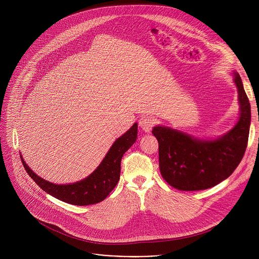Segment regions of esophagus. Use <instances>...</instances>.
Masks as SVG:
<instances>
[{"mask_svg": "<svg viewBox=\"0 0 259 259\" xmlns=\"http://www.w3.org/2000/svg\"><path fill=\"white\" fill-rule=\"evenodd\" d=\"M138 124L144 132H150L155 124V120L152 117H142L140 118Z\"/></svg>", "mask_w": 259, "mask_h": 259, "instance_id": "esophagus-1", "label": "esophagus"}]
</instances>
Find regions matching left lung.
Returning <instances> with one entry per match:
<instances>
[{
  "label": "left lung",
  "instance_id": "1",
  "mask_svg": "<svg viewBox=\"0 0 259 259\" xmlns=\"http://www.w3.org/2000/svg\"><path fill=\"white\" fill-rule=\"evenodd\" d=\"M238 89L240 116L236 125L214 139L192 136L166 126H156L159 165L163 178L179 191L210 189L227 179L245 154L251 123V107L241 77L233 71Z\"/></svg>",
  "mask_w": 259,
  "mask_h": 259
}]
</instances>
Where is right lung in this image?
Returning a JSON list of instances; mask_svg holds the SVG:
<instances>
[{
	"mask_svg": "<svg viewBox=\"0 0 259 259\" xmlns=\"http://www.w3.org/2000/svg\"><path fill=\"white\" fill-rule=\"evenodd\" d=\"M137 138V123L120 136L110 146L99 166L86 178L67 184H56L36 175L21 158L27 174L47 194L52 197L78 206H86L103 201L120 180L121 160Z\"/></svg>",
	"mask_w": 259,
	"mask_h": 259,
	"instance_id": "add662e5",
	"label": "right lung"
}]
</instances>
